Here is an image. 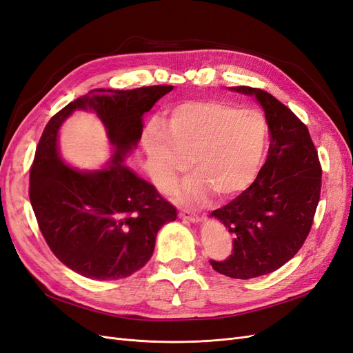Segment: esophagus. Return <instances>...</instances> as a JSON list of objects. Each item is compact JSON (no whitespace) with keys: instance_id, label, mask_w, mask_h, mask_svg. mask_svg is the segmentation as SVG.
<instances>
[{"instance_id":"34e87169","label":"esophagus","mask_w":353,"mask_h":353,"mask_svg":"<svg viewBox=\"0 0 353 353\" xmlns=\"http://www.w3.org/2000/svg\"><path fill=\"white\" fill-rule=\"evenodd\" d=\"M179 218L184 219V221H190L193 223H200L203 221V218H200L196 213H191L190 210H181L179 212Z\"/></svg>"}]
</instances>
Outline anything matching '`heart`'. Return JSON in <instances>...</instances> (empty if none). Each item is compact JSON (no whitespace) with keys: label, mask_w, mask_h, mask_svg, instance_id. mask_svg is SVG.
Instances as JSON below:
<instances>
[{"label":"heart","mask_w":353,"mask_h":353,"mask_svg":"<svg viewBox=\"0 0 353 353\" xmlns=\"http://www.w3.org/2000/svg\"><path fill=\"white\" fill-rule=\"evenodd\" d=\"M268 135V123L258 110L193 100L178 104L162 125L148 126L143 147L154 183L162 190L172 185L190 163L194 174L175 188V196L181 203L199 205L212 191L232 197L248 188L259 172Z\"/></svg>","instance_id":"b5f03b06"}]
</instances>
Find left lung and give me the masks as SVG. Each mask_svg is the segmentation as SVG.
<instances>
[{"mask_svg": "<svg viewBox=\"0 0 353 353\" xmlns=\"http://www.w3.org/2000/svg\"><path fill=\"white\" fill-rule=\"evenodd\" d=\"M228 90L254 97L271 132L268 157L253 184L210 213L234 236L232 254L210 261L212 268L249 280L281 268L302 248L321 193V165L307 128L283 103L259 88Z\"/></svg>", "mask_w": 353, "mask_h": 353, "instance_id": "1", "label": "left lung"}]
</instances>
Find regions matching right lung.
I'll return each instance as SVG.
<instances>
[{"label": "right lung", "instance_id": "add662e5", "mask_svg": "<svg viewBox=\"0 0 353 353\" xmlns=\"http://www.w3.org/2000/svg\"><path fill=\"white\" fill-rule=\"evenodd\" d=\"M174 90H94L69 103L47 123L30 169L29 199L51 252L87 279L130 276L152 258L156 236L176 209L125 162L141 140L143 116ZM77 110L98 114L111 144L101 170H78L62 159L58 131Z\"/></svg>", "mask_w": 353, "mask_h": 353}]
</instances>
